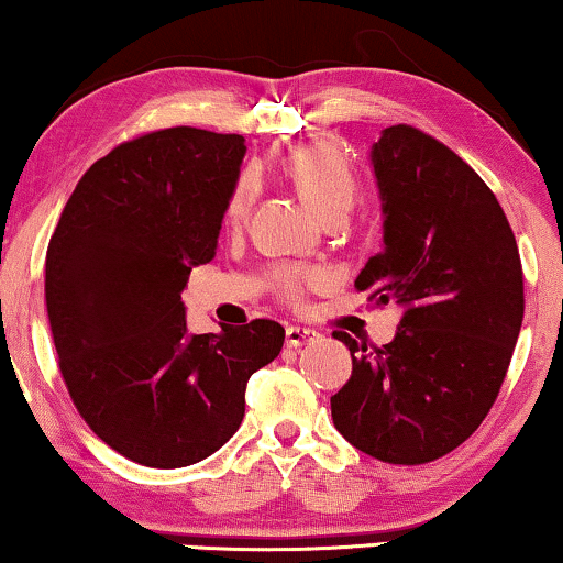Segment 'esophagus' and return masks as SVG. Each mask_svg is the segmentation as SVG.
<instances>
[{"mask_svg":"<svg viewBox=\"0 0 563 563\" xmlns=\"http://www.w3.org/2000/svg\"><path fill=\"white\" fill-rule=\"evenodd\" d=\"M314 335H318V333H314V330H310V328L289 325L287 333H284V341H287L289 349H299V345L314 341Z\"/></svg>","mask_w":563,"mask_h":563,"instance_id":"obj_1","label":"esophagus"}]
</instances>
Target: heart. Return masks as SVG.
Wrapping results in <instances>:
<instances>
[{
  "instance_id": "b5f03b06",
  "label": "heart",
  "mask_w": 563,
  "mask_h": 563,
  "mask_svg": "<svg viewBox=\"0 0 563 563\" xmlns=\"http://www.w3.org/2000/svg\"><path fill=\"white\" fill-rule=\"evenodd\" d=\"M284 174L289 176L305 202L312 207L320 218L330 212H345L356 197V176L343 153L330 143H305L284 158ZM256 195V181L251 174L238 176L233 191H230L225 218L230 222L243 220ZM274 289L287 302H299L302 295L320 282V272L305 266H279L272 274Z\"/></svg>"
}]
</instances>
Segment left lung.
Segmentation results:
<instances>
[{"instance_id": "obj_1", "label": "left lung", "mask_w": 563, "mask_h": 563, "mask_svg": "<svg viewBox=\"0 0 563 563\" xmlns=\"http://www.w3.org/2000/svg\"><path fill=\"white\" fill-rule=\"evenodd\" d=\"M372 161L384 249L356 289L405 314L382 349L335 330L353 374L330 410L358 451L418 466L459 449L495 405L526 312L522 264L497 197L449 145L391 125Z\"/></svg>"}]
</instances>
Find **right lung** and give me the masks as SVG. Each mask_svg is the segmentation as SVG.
I'll return each instance as SVG.
<instances>
[{
  "instance_id": "obj_1",
  "label": "right lung",
  "mask_w": 563,
  "mask_h": 563,
  "mask_svg": "<svg viewBox=\"0 0 563 563\" xmlns=\"http://www.w3.org/2000/svg\"><path fill=\"white\" fill-rule=\"evenodd\" d=\"M243 135L164 128L81 176L45 253L58 368L95 435L135 464L179 468L225 445L245 384L284 345L274 320L189 335L181 291L212 261Z\"/></svg>"
}]
</instances>
